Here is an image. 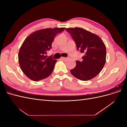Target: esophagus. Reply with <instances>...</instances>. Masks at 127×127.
<instances>
[{"label": "esophagus", "mask_w": 127, "mask_h": 127, "mask_svg": "<svg viewBox=\"0 0 127 127\" xmlns=\"http://www.w3.org/2000/svg\"><path fill=\"white\" fill-rule=\"evenodd\" d=\"M61 59L63 60V61H65L67 59V58H66V57H61Z\"/></svg>", "instance_id": "obj_1"}]
</instances>
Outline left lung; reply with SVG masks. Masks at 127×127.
I'll list each match as a JSON object with an SVG mask.
<instances>
[{
  "instance_id": "left-lung-1",
  "label": "left lung",
  "mask_w": 127,
  "mask_h": 127,
  "mask_svg": "<svg viewBox=\"0 0 127 127\" xmlns=\"http://www.w3.org/2000/svg\"><path fill=\"white\" fill-rule=\"evenodd\" d=\"M75 42L77 49L84 55L81 61H76V66L71 74L82 80H89L96 76L106 61V47L99 36L80 28H68Z\"/></svg>"
}]
</instances>
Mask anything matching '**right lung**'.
Wrapping results in <instances>:
<instances>
[{
    "label": "right lung",
    "instance_id": "add662e5",
    "mask_svg": "<svg viewBox=\"0 0 127 127\" xmlns=\"http://www.w3.org/2000/svg\"><path fill=\"white\" fill-rule=\"evenodd\" d=\"M64 28L42 29L32 33L23 43L18 53V62L24 74L34 81L47 78L51 74L57 60L47 58V51L57 34Z\"/></svg>",
    "mask_w": 127,
    "mask_h": 127
}]
</instances>
